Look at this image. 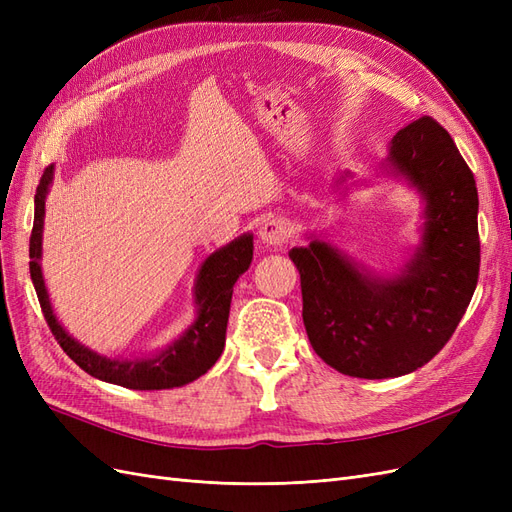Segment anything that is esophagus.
I'll return each mask as SVG.
<instances>
[{
    "mask_svg": "<svg viewBox=\"0 0 512 512\" xmlns=\"http://www.w3.org/2000/svg\"><path fill=\"white\" fill-rule=\"evenodd\" d=\"M288 235H290L288 224L284 220H280V218H273V220H267L265 224L260 226V235L258 237L267 247H277V245L286 243Z\"/></svg>",
    "mask_w": 512,
    "mask_h": 512,
    "instance_id": "1",
    "label": "esophagus"
}]
</instances>
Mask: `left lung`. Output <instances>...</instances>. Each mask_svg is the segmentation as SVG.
Returning a JSON list of instances; mask_svg holds the SVG:
<instances>
[{
  "label": "left lung",
  "mask_w": 512,
  "mask_h": 512,
  "mask_svg": "<svg viewBox=\"0 0 512 512\" xmlns=\"http://www.w3.org/2000/svg\"><path fill=\"white\" fill-rule=\"evenodd\" d=\"M386 162L425 198L423 239L404 271L371 275L320 239L290 250L309 344L367 380L429 363L466 314L480 267L476 181L451 134L425 115L393 136Z\"/></svg>",
  "instance_id": "left-lung-1"
}]
</instances>
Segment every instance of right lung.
Masks as SVG:
<instances>
[{
	"instance_id": "1",
	"label": "right lung",
	"mask_w": 512,
	"mask_h": 512,
	"mask_svg": "<svg viewBox=\"0 0 512 512\" xmlns=\"http://www.w3.org/2000/svg\"><path fill=\"white\" fill-rule=\"evenodd\" d=\"M53 181V164L44 168L34 198V228L29 237V273L38 294L42 314L57 344L64 348L70 359L79 365L89 376L98 380L126 386L134 391H160L183 386L203 374L220 359L226 342V324L230 314L232 286L239 275L247 271L254 256L252 235H243L228 245L213 252L198 271L196 277V320L173 344L162 352L147 356V359H106V356L85 348L72 339L66 329L57 322L49 301V292L44 286L40 269L42 256V226H44V200L49 194Z\"/></svg>"
}]
</instances>
